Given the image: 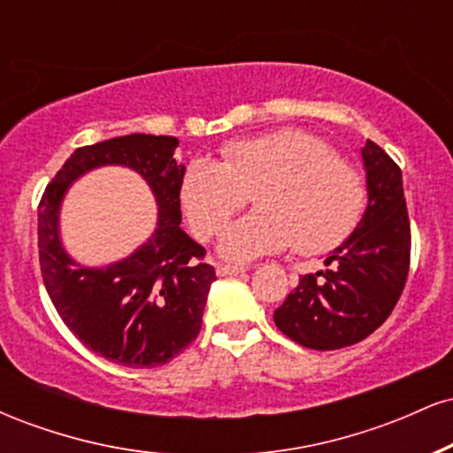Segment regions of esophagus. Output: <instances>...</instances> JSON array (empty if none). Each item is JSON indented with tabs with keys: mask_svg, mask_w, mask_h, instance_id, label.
I'll list each match as a JSON object with an SVG mask.
<instances>
[{
	"mask_svg": "<svg viewBox=\"0 0 453 453\" xmlns=\"http://www.w3.org/2000/svg\"><path fill=\"white\" fill-rule=\"evenodd\" d=\"M247 270V266H232V264H219L217 266V274L219 277H232V274H241Z\"/></svg>",
	"mask_w": 453,
	"mask_h": 453,
	"instance_id": "obj_1",
	"label": "esophagus"
}]
</instances>
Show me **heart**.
<instances>
[{"label": "heart", "instance_id": "b5f03b06", "mask_svg": "<svg viewBox=\"0 0 453 453\" xmlns=\"http://www.w3.org/2000/svg\"><path fill=\"white\" fill-rule=\"evenodd\" d=\"M223 161L196 157L180 179V204L197 236L209 238L253 194L257 209L227 223L219 253L247 259L294 244L304 256L341 244L360 221L366 185L356 165L304 129L234 140Z\"/></svg>", "mask_w": 453, "mask_h": 453}]
</instances>
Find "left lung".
<instances>
[{"instance_id": "1", "label": "left lung", "mask_w": 453, "mask_h": 453, "mask_svg": "<svg viewBox=\"0 0 453 453\" xmlns=\"http://www.w3.org/2000/svg\"><path fill=\"white\" fill-rule=\"evenodd\" d=\"M368 204L345 242L326 259L327 270L300 277L274 311L285 336L317 351L356 345L377 330L396 306L409 274L411 227L403 173L366 140L362 147Z\"/></svg>"}]
</instances>
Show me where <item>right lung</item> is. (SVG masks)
Instances as JSON below:
<instances>
[{
    "label": "right lung",
    "instance_id": "right-lung-1",
    "mask_svg": "<svg viewBox=\"0 0 453 453\" xmlns=\"http://www.w3.org/2000/svg\"><path fill=\"white\" fill-rule=\"evenodd\" d=\"M174 136L129 134L76 149L46 185L38 206L44 288L76 339L106 360L161 366L196 341L215 268L196 262L204 247L180 230V179ZM104 165L143 176L158 204V226L134 254L106 267L78 265L60 242L58 212L74 180Z\"/></svg>",
    "mask_w": 453,
    "mask_h": 453
}]
</instances>
